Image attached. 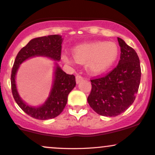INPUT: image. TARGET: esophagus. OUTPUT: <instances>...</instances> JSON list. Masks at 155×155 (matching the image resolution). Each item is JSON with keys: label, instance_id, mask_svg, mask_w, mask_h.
<instances>
[{"label": "esophagus", "instance_id": "obj_1", "mask_svg": "<svg viewBox=\"0 0 155 155\" xmlns=\"http://www.w3.org/2000/svg\"><path fill=\"white\" fill-rule=\"evenodd\" d=\"M84 79V78L81 76V75H79V74H77V75L76 76V83H79L80 81H81L82 80Z\"/></svg>", "mask_w": 155, "mask_h": 155}]
</instances>
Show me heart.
<instances>
[{"label": "heart", "mask_w": 155, "mask_h": 155, "mask_svg": "<svg viewBox=\"0 0 155 155\" xmlns=\"http://www.w3.org/2000/svg\"><path fill=\"white\" fill-rule=\"evenodd\" d=\"M119 53V48L114 42L97 41L84 44L73 49V55L76 62L85 63L87 71L92 74H101L108 70L116 62ZM62 60L70 65L75 62L66 54L62 55Z\"/></svg>", "instance_id": "heart-1"}]
</instances>
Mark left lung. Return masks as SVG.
<instances>
[{"label":"left lung","instance_id":"left-lung-1","mask_svg":"<svg viewBox=\"0 0 155 155\" xmlns=\"http://www.w3.org/2000/svg\"><path fill=\"white\" fill-rule=\"evenodd\" d=\"M118 65L106 76L90 80L92 89L88 104L101 116L116 117L128 108L136 99L139 87L141 71L136 51L122 38Z\"/></svg>","mask_w":155,"mask_h":155}]
</instances>
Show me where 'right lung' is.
<instances>
[{"instance_id":"1","label":"right lung","mask_w":155,"mask_h":155,"mask_svg":"<svg viewBox=\"0 0 155 155\" xmlns=\"http://www.w3.org/2000/svg\"><path fill=\"white\" fill-rule=\"evenodd\" d=\"M61 44L62 38L58 35L33 38L20 49L14 63L11 75L12 95L16 103L22 110L27 114L37 120H49L61 114L67 104L68 95L76 86L75 76L67 74L58 65L55 71L54 84L50 95L45 104L40 107L35 108L25 104L19 96L15 84L16 73L19 65L23 61L32 57L45 56L54 60H60L61 58Z\"/></svg>"}]
</instances>
